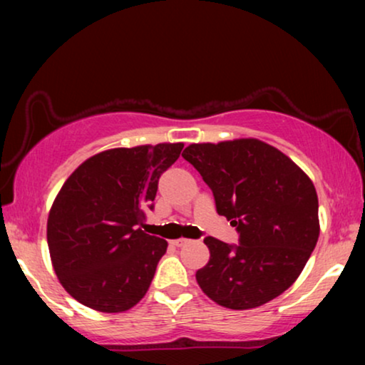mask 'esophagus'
Segmentation results:
<instances>
[{
  "mask_svg": "<svg viewBox=\"0 0 365 365\" xmlns=\"http://www.w3.org/2000/svg\"><path fill=\"white\" fill-rule=\"evenodd\" d=\"M189 242V239H184V237H179V239H174V241H171L173 246L176 247H181V246H186V244Z\"/></svg>",
  "mask_w": 365,
  "mask_h": 365,
  "instance_id": "obj_1",
  "label": "esophagus"
}]
</instances>
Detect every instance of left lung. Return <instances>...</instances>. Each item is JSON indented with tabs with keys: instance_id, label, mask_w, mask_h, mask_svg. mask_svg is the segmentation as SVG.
<instances>
[{
	"instance_id": "left-lung-1",
	"label": "left lung",
	"mask_w": 365,
	"mask_h": 365,
	"mask_svg": "<svg viewBox=\"0 0 365 365\" xmlns=\"http://www.w3.org/2000/svg\"><path fill=\"white\" fill-rule=\"evenodd\" d=\"M182 158L211 187L217 214L239 232V246L206 237L209 262L196 272L219 306L246 311L292 286L319 239V201L306 173L254 138L189 144Z\"/></svg>"
}]
</instances>
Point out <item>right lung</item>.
<instances>
[{
  "mask_svg": "<svg viewBox=\"0 0 365 365\" xmlns=\"http://www.w3.org/2000/svg\"><path fill=\"white\" fill-rule=\"evenodd\" d=\"M182 143L114 148L86 159L66 179L48 216L53 269L69 296L118 314L146 296L168 242L143 231L158 181Z\"/></svg>",
  "mask_w": 365,
  "mask_h": 365,
  "instance_id": "1",
  "label": "right lung"
}]
</instances>
